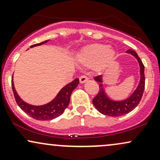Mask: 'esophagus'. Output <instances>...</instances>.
Instances as JSON below:
<instances>
[{
  "instance_id": "1",
  "label": "esophagus",
  "mask_w": 160,
  "mask_h": 160,
  "mask_svg": "<svg viewBox=\"0 0 160 160\" xmlns=\"http://www.w3.org/2000/svg\"><path fill=\"white\" fill-rule=\"evenodd\" d=\"M88 80H89V78H88L86 75H82V76L80 77V83H84V82H86Z\"/></svg>"
}]
</instances>
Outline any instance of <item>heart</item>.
Instances as JSON below:
<instances>
[{
    "label": "heart",
    "mask_w": 160,
    "mask_h": 160,
    "mask_svg": "<svg viewBox=\"0 0 160 160\" xmlns=\"http://www.w3.org/2000/svg\"><path fill=\"white\" fill-rule=\"evenodd\" d=\"M115 55V50L112 47L101 43H93L84 47L78 57L85 65L94 66L97 71H103L111 65Z\"/></svg>",
    "instance_id": "b5f03b06"
}]
</instances>
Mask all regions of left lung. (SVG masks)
Wrapping results in <instances>:
<instances>
[{
  "label": "left lung",
  "mask_w": 160,
  "mask_h": 160,
  "mask_svg": "<svg viewBox=\"0 0 160 160\" xmlns=\"http://www.w3.org/2000/svg\"><path fill=\"white\" fill-rule=\"evenodd\" d=\"M126 52L136 58L140 66V82L137 89L128 98L122 101H113L110 99L104 92V89L102 87V76L95 77L94 80L99 82V91L96 96L92 99V103L101 113L110 117H120L129 113L137 107L142 98L143 92L144 90L145 78H144V66L139 58L136 52L132 49H128Z\"/></svg>",
  "instance_id": "1"
}]
</instances>
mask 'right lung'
Listing matches in <instances>:
<instances>
[{
    "instance_id": "right-lung-1",
    "label": "right lung",
    "mask_w": 160,
    "mask_h": 160,
    "mask_svg": "<svg viewBox=\"0 0 160 160\" xmlns=\"http://www.w3.org/2000/svg\"><path fill=\"white\" fill-rule=\"evenodd\" d=\"M48 41L49 40H45V41L41 42L40 43L31 46L30 47L32 48V47L44 44ZM12 78H13V77L12 78V88L16 103L25 113L32 117V118L38 120H51L62 115L70 103V98H71V93L80 82L78 78L75 79L72 82L64 86L58 93V95H56V98L51 101L50 102L43 104V105L36 106L26 103L20 98L19 95L16 92L15 87H14Z\"/></svg>"
}]
</instances>
